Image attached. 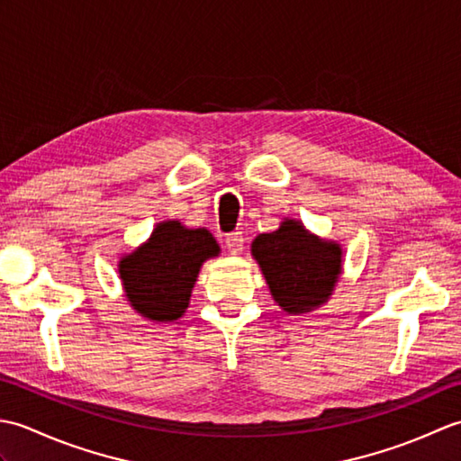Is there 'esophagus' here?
<instances>
[{"label": "esophagus", "instance_id": "obj_1", "mask_svg": "<svg viewBox=\"0 0 461 461\" xmlns=\"http://www.w3.org/2000/svg\"><path fill=\"white\" fill-rule=\"evenodd\" d=\"M225 246H228V251L231 253V256H240V253L243 251V236L240 231L228 233V236H225Z\"/></svg>", "mask_w": 461, "mask_h": 461}]
</instances>
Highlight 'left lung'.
Instances as JSON below:
<instances>
[{
    "instance_id": "obj_1",
    "label": "left lung",
    "mask_w": 461,
    "mask_h": 461,
    "mask_svg": "<svg viewBox=\"0 0 461 461\" xmlns=\"http://www.w3.org/2000/svg\"><path fill=\"white\" fill-rule=\"evenodd\" d=\"M251 256L269 293L289 315H307L325 305L342 276V246L315 236L301 220L283 218L271 233L251 241Z\"/></svg>"
}]
</instances>
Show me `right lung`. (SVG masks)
I'll use <instances>...</instances> for the list:
<instances>
[{
    "mask_svg": "<svg viewBox=\"0 0 461 461\" xmlns=\"http://www.w3.org/2000/svg\"><path fill=\"white\" fill-rule=\"evenodd\" d=\"M220 251L205 228H185L180 220L156 223L149 240L119 259L126 301L152 322L178 321L190 305L202 266Z\"/></svg>",
    "mask_w": 461,
    "mask_h": 461,
    "instance_id": "right-lung-1",
    "label": "right lung"
}]
</instances>
